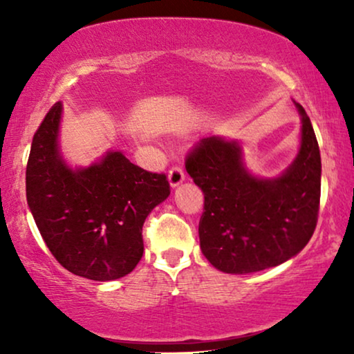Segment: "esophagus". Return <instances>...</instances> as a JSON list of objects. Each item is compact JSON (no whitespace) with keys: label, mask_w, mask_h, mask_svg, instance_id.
Masks as SVG:
<instances>
[{"label":"esophagus","mask_w":354,"mask_h":354,"mask_svg":"<svg viewBox=\"0 0 354 354\" xmlns=\"http://www.w3.org/2000/svg\"><path fill=\"white\" fill-rule=\"evenodd\" d=\"M185 180V174H183L180 166H174L171 171H169V183H171L172 188L180 185V183Z\"/></svg>","instance_id":"1"}]
</instances>
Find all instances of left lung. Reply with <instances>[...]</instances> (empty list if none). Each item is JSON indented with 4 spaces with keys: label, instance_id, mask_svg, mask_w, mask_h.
<instances>
[{
    "label": "left lung",
    "instance_id": "8db88e82",
    "mask_svg": "<svg viewBox=\"0 0 354 354\" xmlns=\"http://www.w3.org/2000/svg\"><path fill=\"white\" fill-rule=\"evenodd\" d=\"M295 161L274 178L246 169L235 140L203 138L185 167L205 195L198 234L206 259L227 274L258 272L297 256L311 240L321 200V153L303 106Z\"/></svg>",
    "mask_w": 354,
    "mask_h": 354
}]
</instances>
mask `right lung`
I'll return each mask as SVG.
<instances>
[{
    "label": "right lung",
    "mask_w": 354,
    "mask_h": 354,
    "mask_svg": "<svg viewBox=\"0 0 354 354\" xmlns=\"http://www.w3.org/2000/svg\"><path fill=\"white\" fill-rule=\"evenodd\" d=\"M62 103L48 111L33 135L26 172L27 203L51 254L69 272L108 282L132 272L143 256L142 229L171 195L164 174L108 151L72 169L59 151Z\"/></svg>",
    "instance_id": "1"
}]
</instances>
